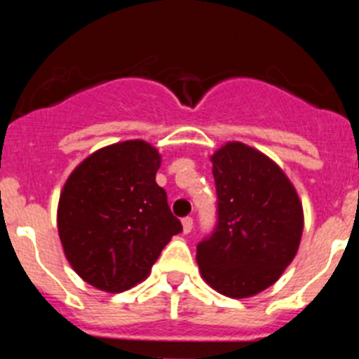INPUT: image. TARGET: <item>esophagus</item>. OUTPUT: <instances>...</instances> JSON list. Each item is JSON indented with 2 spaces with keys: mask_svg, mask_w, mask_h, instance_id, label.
<instances>
[{
  "mask_svg": "<svg viewBox=\"0 0 359 359\" xmlns=\"http://www.w3.org/2000/svg\"><path fill=\"white\" fill-rule=\"evenodd\" d=\"M183 224V233H190L192 231V226H194V221H192V217H185L182 221Z\"/></svg>",
  "mask_w": 359,
  "mask_h": 359,
  "instance_id": "1",
  "label": "esophagus"
}]
</instances>
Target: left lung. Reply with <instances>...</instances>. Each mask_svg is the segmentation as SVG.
Masks as SVG:
<instances>
[{
	"mask_svg": "<svg viewBox=\"0 0 359 359\" xmlns=\"http://www.w3.org/2000/svg\"><path fill=\"white\" fill-rule=\"evenodd\" d=\"M210 161L217 226L198 244L199 271L224 297H253L273 286L297 255L302 201L284 170L250 145L228 142Z\"/></svg>",
	"mask_w": 359,
	"mask_h": 359,
	"instance_id": "8db88e82",
	"label": "left lung"
}]
</instances>
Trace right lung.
Here are the masks:
<instances>
[{
	"label": "right lung",
	"mask_w": 359,
	"mask_h": 359,
	"mask_svg": "<svg viewBox=\"0 0 359 359\" xmlns=\"http://www.w3.org/2000/svg\"><path fill=\"white\" fill-rule=\"evenodd\" d=\"M160 165L154 145L126 140L95 151L66 180L57 230L73 271L97 290H131L182 231L156 183Z\"/></svg>",
	"instance_id": "1"
}]
</instances>
